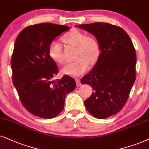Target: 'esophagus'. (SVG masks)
<instances>
[{
	"instance_id": "obj_1",
	"label": "esophagus",
	"mask_w": 149,
	"mask_h": 149,
	"mask_svg": "<svg viewBox=\"0 0 149 149\" xmlns=\"http://www.w3.org/2000/svg\"><path fill=\"white\" fill-rule=\"evenodd\" d=\"M76 85L77 86H80L81 85V82H80V80H79V79H76Z\"/></svg>"
}]
</instances>
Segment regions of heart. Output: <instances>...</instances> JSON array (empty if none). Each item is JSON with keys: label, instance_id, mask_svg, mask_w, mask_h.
Segmentation results:
<instances>
[{"label": "heart", "instance_id": "heart-1", "mask_svg": "<svg viewBox=\"0 0 149 149\" xmlns=\"http://www.w3.org/2000/svg\"><path fill=\"white\" fill-rule=\"evenodd\" d=\"M62 39L67 45L76 47L74 57L76 61L64 67L63 72L65 74L73 77L80 76L87 71L88 65H94L98 60L100 45L95 37L73 29L65 33ZM48 53L56 63L61 65L65 63L63 48L59 42L52 41L49 46Z\"/></svg>", "mask_w": 149, "mask_h": 149}]
</instances>
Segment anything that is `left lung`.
Listing matches in <instances>:
<instances>
[{
	"instance_id": "obj_1",
	"label": "left lung",
	"mask_w": 149,
	"mask_h": 149,
	"mask_svg": "<svg viewBox=\"0 0 149 149\" xmlns=\"http://www.w3.org/2000/svg\"><path fill=\"white\" fill-rule=\"evenodd\" d=\"M95 36L100 45V55L81 84L93 88L84 101L86 109L97 119L118 113L125 106L136 78V53L127 33L107 22L79 24Z\"/></svg>"
}]
</instances>
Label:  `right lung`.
<instances>
[{
    "mask_svg": "<svg viewBox=\"0 0 149 149\" xmlns=\"http://www.w3.org/2000/svg\"><path fill=\"white\" fill-rule=\"evenodd\" d=\"M70 27L45 22L25 27L15 41L11 59L13 84L28 111L45 119L55 118L63 110L66 95L74 90L76 81L58 73L49 55V44Z\"/></svg>",
    "mask_w": 149,
    "mask_h": 149,
    "instance_id": "obj_1",
    "label": "right lung"
}]
</instances>
